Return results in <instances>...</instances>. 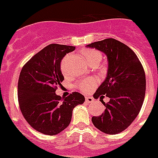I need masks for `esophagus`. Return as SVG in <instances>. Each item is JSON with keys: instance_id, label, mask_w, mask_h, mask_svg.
Instances as JSON below:
<instances>
[{"instance_id": "1", "label": "esophagus", "mask_w": 158, "mask_h": 158, "mask_svg": "<svg viewBox=\"0 0 158 158\" xmlns=\"http://www.w3.org/2000/svg\"><path fill=\"white\" fill-rule=\"evenodd\" d=\"M85 101L89 104H90V103L94 102V99L92 98V97H86L85 98Z\"/></svg>"}]
</instances>
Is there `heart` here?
Listing matches in <instances>:
<instances>
[{"instance_id":"b5f03b06","label":"heart","mask_w":158,"mask_h":158,"mask_svg":"<svg viewBox=\"0 0 158 158\" xmlns=\"http://www.w3.org/2000/svg\"><path fill=\"white\" fill-rule=\"evenodd\" d=\"M83 56L85 58L86 62L90 65L93 62L99 61L100 62L101 60V54L100 52L94 49H85L83 51ZM68 57L65 58L62 60L61 62V71L64 75H66L67 73V70H66V64H67ZM96 85V80L94 79H89L80 81L78 85V87L81 91L83 92H89V91L94 88Z\"/></svg>"}]
</instances>
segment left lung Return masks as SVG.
<instances>
[{
	"mask_svg": "<svg viewBox=\"0 0 158 158\" xmlns=\"http://www.w3.org/2000/svg\"><path fill=\"white\" fill-rule=\"evenodd\" d=\"M106 53L108 71L105 81L94 97L106 106L105 112L93 116L92 122L100 131L115 135L123 131L138 115L146 92V75L141 62L129 47L114 38H107L87 45ZM103 94L110 98L102 101Z\"/></svg>",
	"mask_w": 158,
	"mask_h": 158,
	"instance_id": "1",
	"label": "left lung"
}]
</instances>
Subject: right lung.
<instances>
[{
	"label": "right lung",
	"instance_id": "obj_1",
	"mask_svg": "<svg viewBox=\"0 0 158 158\" xmlns=\"http://www.w3.org/2000/svg\"><path fill=\"white\" fill-rule=\"evenodd\" d=\"M75 47L50 44L36 53L20 73L17 96L20 110L33 129L54 135L69 125L73 109L85 102V96L73 92L66 98L55 93L64 79L60 64Z\"/></svg>",
	"mask_w": 158,
	"mask_h": 158
}]
</instances>
